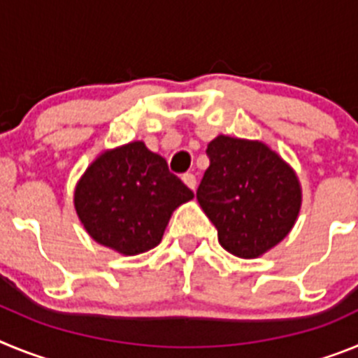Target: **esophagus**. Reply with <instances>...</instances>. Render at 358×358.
Masks as SVG:
<instances>
[{"instance_id":"1","label":"esophagus","mask_w":358,"mask_h":358,"mask_svg":"<svg viewBox=\"0 0 358 358\" xmlns=\"http://www.w3.org/2000/svg\"><path fill=\"white\" fill-rule=\"evenodd\" d=\"M182 182H185V185L188 186L189 189H194V192H195V186H197V179H195L194 173H185V176H182Z\"/></svg>"}]
</instances>
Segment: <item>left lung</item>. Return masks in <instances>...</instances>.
<instances>
[{
	"mask_svg": "<svg viewBox=\"0 0 358 358\" xmlns=\"http://www.w3.org/2000/svg\"><path fill=\"white\" fill-rule=\"evenodd\" d=\"M197 201L218 231V242L238 258H258L290 233L301 210L296 170L258 140L217 136Z\"/></svg>",
	"mask_w": 358,
	"mask_h": 358,
	"instance_id": "1",
	"label": "left lung"
}]
</instances>
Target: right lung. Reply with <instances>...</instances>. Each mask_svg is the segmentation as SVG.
<instances>
[{"instance_id":"right-lung-1","label":"right lung","mask_w":358,"mask_h":358,"mask_svg":"<svg viewBox=\"0 0 358 358\" xmlns=\"http://www.w3.org/2000/svg\"><path fill=\"white\" fill-rule=\"evenodd\" d=\"M194 192L143 141L103 150L85 169L73 204L87 235L123 256L154 249L177 208Z\"/></svg>"}]
</instances>
